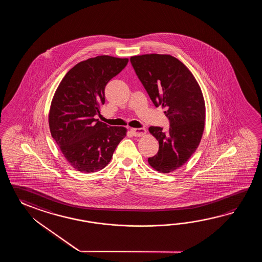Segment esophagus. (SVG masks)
I'll use <instances>...</instances> for the list:
<instances>
[{
	"label": "esophagus",
	"instance_id": "34e87169",
	"mask_svg": "<svg viewBox=\"0 0 262 262\" xmlns=\"http://www.w3.org/2000/svg\"><path fill=\"white\" fill-rule=\"evenodd\" d=\"M146 132L147 131L145 128H131V133L133 134V136H135V137L144 136Z\"/></svg>",
	"mask_w": 262,
	"mask_h": 262
}]
</instances>
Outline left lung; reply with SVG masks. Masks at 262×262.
<instances>
[{
    "label": "left lung",
    "instance_id": "8db88e82",
    "mask_svg": "<svg viewBox=\"0 0 262 262\" xmlns=\"http://www.w3.org/2000/svg\"><path fill=\"white\" fill-rule=\"evenodd\" d=\"M130 61L155 106L166 108L167 133L159 126L150 132L159 143L150 167L162 173L178 169L195 152L205 125V102L193 74L177 58L167 54L132 56Z\"/></svg>",
    "mask_w": 262,
    "mask_h": 262
}]
</instances>
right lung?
Returning <instances> with one entry per match:
<instances>
[{"label":"right lung","mask_w":262,"mask_h":262,"mask_svg":"<svg viewBox=\"0 0 262 262\" xmlns=\"http://www.w3.org/2000/svg\"><path fill=\"white\" fill-rule=\"evenodd\" d=\"M127 58L97 56L80 61L61 79L51 101L50 133L76 170L99 171L112 160L127 130L95 119L105 103L107 82L126 67Z\"/></svg>","instance_id":"right-lung-1"}]
</instances>
